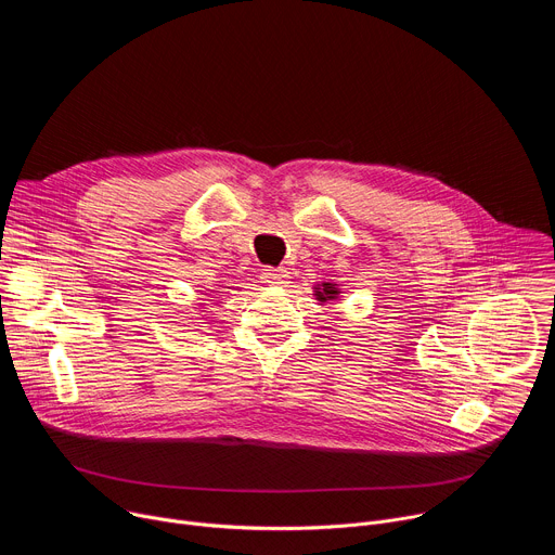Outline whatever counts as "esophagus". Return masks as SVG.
<instances>
[{
    "label": "esophagus",
    "instance_id": "obj_1",
    "mask_svg": "<svg viewBox=\"0 0 555 555\" xmlns=\"http://www.w3.org/2000/svg\"><path fill=\"white\" fill-rule=\"evenodd\" d=\"M263 279L270 285H285L289 281V270L287 268H266Z\"/></svg>",
    "mask_w": 555,
    "mask_h": 555
}]
</instances>
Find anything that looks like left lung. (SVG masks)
I'll return each mask as SVG.
<instances>
[{
  "instance_id": "8db88e82",
  "label": "left lung",
  "mask_w": 555,
  "mask_h": 555,
  "mask_svg": "<svg viewBox=\"0 0 555 555\" xmlns=\"http://www.w3.org/2000/svg\"><path fill=\"white\" fill-rule=\"evenodd\" d=\"M340 289H338V285L336 283H330V281H323V283H319V285H313V296H315V300H319V305H327V302H336V300H340Z\"/></svg>"
}]
</instances>
